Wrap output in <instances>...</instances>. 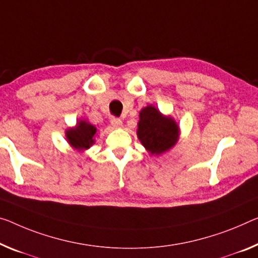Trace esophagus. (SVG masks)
<instances>
[{
	"label": "esophagus",
	"instance_id": "34e87169",
	"mask_svg": "<svg viewBox=\"0 0 258 258\" xmlns=\"http://www.w3.org/2000/svg\"><path fill=\"white\" fill-rule=\"evenodd\" d=\"M110 124H112L114 128H121L122 124H123V122H122L121 118L118 117H112L110 118Z\"/></svg>",
	"mask_w": 258,
	"mask_h": 258
}]
</instances>
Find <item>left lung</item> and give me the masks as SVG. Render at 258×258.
<instances>
[{
    "label": "left lung",
    "instance_id": "1",
    "mask_svg": "<svg viewBox=\"0 0 258 258\" xmlns=\"http://www.w3.org/2000/svg\"><path fill=\"white\" fill-rule=\"evenodd\" d=\"M137 136L151 154H160L174 146L179 137V128L170 117L161 115L153 106L140 113Z\"/></svg>",
    "mask_w": 258,
    "mask_h": 258
}]
</instances>
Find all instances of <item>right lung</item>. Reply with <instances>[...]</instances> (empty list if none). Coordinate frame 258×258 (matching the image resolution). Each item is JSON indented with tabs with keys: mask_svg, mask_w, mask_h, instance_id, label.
Returning a JSON list of instances; mask_svg holds the SVG:
<instances>
[{
	"mask_svg": "<svg viewBox=\"0 0 258 258\" xmlns=\"http://www.w3.org/2000/svg\"><path fill=\"white\" fill-rule=\"evenodd\" d=\"M97 129L86 121H79L76 128L67 132V140L77 150L89 149L93 144V136Z\"/></svg>",
	"mask_w": 258,
	"mask_h": 258,
	"instance_id": "obj_1",
	"label": "right lung"
}]
</instances>
